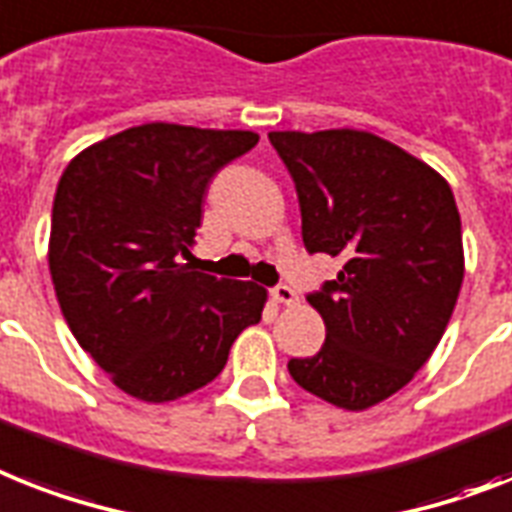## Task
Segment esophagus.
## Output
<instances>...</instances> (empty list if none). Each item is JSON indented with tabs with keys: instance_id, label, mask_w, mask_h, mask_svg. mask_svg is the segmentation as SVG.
<instances>
[{
	"instance_id": "34e87169",
	"label": "esophagus",
	"mask_w": 512,
	"mask_h": 512,
	"mask_svg": "<svg viewBox=\"0 0 512 512\" xmlns=\"http://www.w3.org/2000/svg\"><path fill=\"white\" fill-rule=\"evenodd\" d=\"M272 298L277 303H285V306H293V303H298V293H295L290 285L272 287Z\"/></svg>"
}]
</instances>
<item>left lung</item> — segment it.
Wrapping results in <instances>:
<instances>
[{
	"label": "left lung",
	"mask_w": 512,
	"mask_h": 512,
	"mask_svg": "<svg viewBox=\"0 0 512 512\" xmlns=\"http://www.w3.org/2000/svg\"><path fill=\"white\" fill-rule=\"evenodd\" d=\"M293 177L308 253L342 256L306 301L327 340L287 371L316 398L363 411L411 382L453 316L463 238L453 190L429 164L363 130L269 133Z\"/></svg>",
	"instance_id": "obj_1"
}]
</instances>
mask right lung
<instances>
[{
	"mask_svg": "<svg viewBox=\"0 0 512 512\" xmlns=\"http://www.w3.org/2000/svg\"><path fill=\"white\" fill-rule=\"evenodd\" d=\"M251 130L149 122L94 143L57 185L49 272L65 322L122 392L167 403L219 377L266 290L190 266L211 177Z\"/></svg>",
	"mask_w": 512,
	"mask_h": 512,
	"instance_id": "add662e5",
	"label": "right lung"
}]
</instances>
